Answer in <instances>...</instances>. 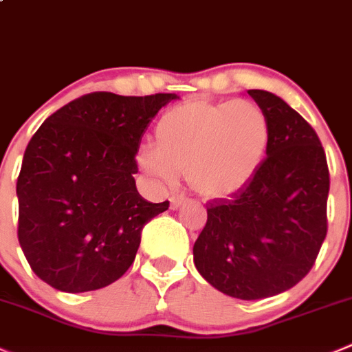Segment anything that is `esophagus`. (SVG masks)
Here are the masks:
<instances>
[{"mask_svg": "<svg viewBox=\"0 0 352 352\" xmlns=\"http://www.w3.org/2000/svg\"><path fill=\"white\" fill-rule=\"evenodd\" d=\"M186 201L187 199L184 196H172L170 197V208H172V210H179Z\"/></svg>", "mask_w": 352, "mask_h": 352, "instance_id": "obj_1", "label": "esophagus"}]
</instances>
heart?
<instances>
[{
    "mask_svg": "<svg viewBox=\"0 0 352 352\" xmlns=\"http://www.w3.org/2000/svg\"><path fill=\"white\" fill-rule=\"evenodd\" d=\"M155 146L138 151V166L160 186L189 175L196 192L210 199L241 194L265 165L272 127L267 111L251 100H194L170 108L155 129Z\"/></svg>",
    "mask_w": 352,
    "mask_h": 352,
    "instance_id": "b5f03b06",
    "label": "heart"
}]
</instances>
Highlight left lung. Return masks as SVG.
<instances>
[{
  "mask_svg": "<svg viewBox=\"0 0 352 352\" xmlns=\"http://www.w3.org/2000/svg\"><path fill=\"white\" fill-rule=\"evenodd\" d=\"M267 111L270 151L237 196L206 204L194 265L214 289L254 301L289 291L308 275L327 235V156L311 125L277 94L248 91Z\"/></svg>",
  "mask_w": 352,
  "mask_h": 352,
  "instance_id": "left-lung-1",
  "label": "left lung"
}]
</instances>
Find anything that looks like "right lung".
I'll use <instances>...</instances> for the list:
<instances>
[{"instance_id":"add662e5","label":"right lung","mask_w":352,"mask_h":352,"mask_svg":"<svg viewBox=\"0 0 352 352\" xmlns=\"http://www.w3.org/2000/svg\"><path fill=\"white\" fill-rule=\"evenodd\" d=\"M177 94L91 93L37 129L16 180L19 242L34 274L63 292L103 289L134 263L142 227L168 210L135 187L146 129Z\"/></svg>"}]
</instances>
